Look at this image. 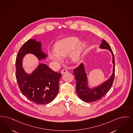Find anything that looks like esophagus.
<instances>
[{"label": "esophagus", "mask_w": 133, "mask_h": 133, "mask_svg": "<svg viewBox=\"0 0 133 133\" xmlns=\"http://www.w3.org/2000/svg\"><path fill=\"white\" fill-rule=\"evenodd\" d=\"M66 72H68V70L66 69H62V71H61V74H64Z\"/></svg>", "instance_id": "obj_1"}]
</instances>
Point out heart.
I'll list each match as a JSON object with an SVG mask.
<instances>
[{"label": "heart", "mask_w": 133, "mask_h": 133, "mask_svg": "<svg viewBox=\"0 0 133 133\" xmlns=\"http://www.w3.org/2000/svg\"><path fill=\"white\" fill-rule=\"evenodd\" d=\"M79 43V39L75 37H71L57 42L55 47V52L50 54V58L55 62L60 63L62 62V57H65L75 50ZM85 43H82L79 45L77 49L71 54V58L74 62L79 60L81 56V52L85 46Z\"/></svg>", "instance_id": "obj_1"}]
</instances>
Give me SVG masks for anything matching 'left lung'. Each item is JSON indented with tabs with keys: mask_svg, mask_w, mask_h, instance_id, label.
Segmentation results:
<instances>
[{
	"mask_svg": "<svg viewBox=\"0 0 133 133\" xmlns=\"http://www.w3.org/2000/svg\"><path fill=\"white\" fill-rule=\"evenodd\" d=\"M100 48L101 49H108L111 52L113 57V63L114 68L113 74L110 78L102 85L94 89H89L87 87V74L82 63L74 69V75H75L76 80V91L79 98L84 102H92L102 98L104 95L109 91L112 87L115 76V58L113 52L110 45L106 41L102 39V43Z\"/></svg>",
	"mask_w": 133,
	"mask_h": 133,
	"instance_id": "8db88e82",
	"label": "left lung"
}]
</instances>
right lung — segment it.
<instances>
[{"mask_svg": "<svg viewBox=\"0 0 133 133\" xmlns=\"http://www.w3.org/2000/svg\"><path fill=\"white\" fill-rule=\"evenodd\" d=\"M41 42L30 39L18 52L16 58V78L19 89L26 97L35 104H49L55 98L59 90L61 73L53 71L45 64H40L30 75L26 74L22 66L25 55L32 53L39 60L46 56L41 49Z\"/></svg>", "mask_w": 133, "mask_h": 133, "instance_id": "1", "label": "right lung"}]
</instances>
